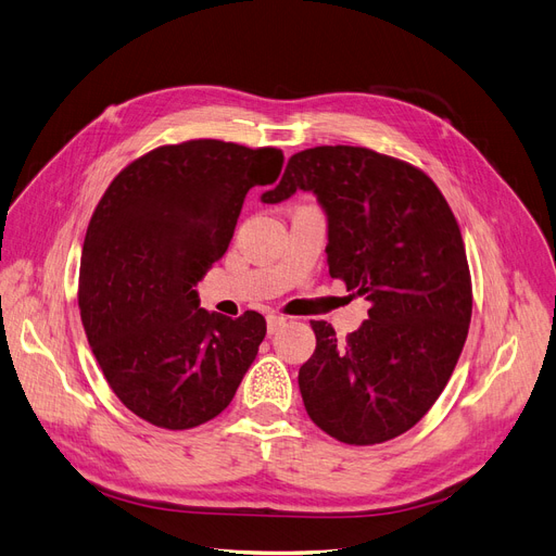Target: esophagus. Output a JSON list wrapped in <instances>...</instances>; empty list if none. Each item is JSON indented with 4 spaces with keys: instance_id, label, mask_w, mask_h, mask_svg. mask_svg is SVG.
Here are the masks:
<instances>
[{
    "instance_id": "1",
    "label": "esophagus",
    "mask_w": 556,
    "mask_h": 556,
    "mask_svg": "<svg viewBox=\"0 0 556 556\" xmlns=\"http://www.w3.org/2000/svg\"><path fill=\"white\" fill-rule=\"evenodd\" d=\"M283 325H286V318H283V316H267V334L279 332Z\"/></svg>"
}]
</instances>
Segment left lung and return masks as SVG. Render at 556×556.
<instances>
[{"instance_id": "left-lung-1", "label": "left lung", "mask_w": 556, "mask_h": 556, "mask_svg": "<svg viewBox=\"0 0 556 556\" xmlns=\"http://www.w3.org/2000/svg\"><path fill=\"white\" fill-rule=\"evenodd\" d=\"M312 192L327 215V265L371 309L337 339L312 320L316 351L300 366L312 421L345 444H378L413 428L442 394L471 318L458 222L413 164L362 147L295 153L263 203Z\"/></svg>"}]
</instances>
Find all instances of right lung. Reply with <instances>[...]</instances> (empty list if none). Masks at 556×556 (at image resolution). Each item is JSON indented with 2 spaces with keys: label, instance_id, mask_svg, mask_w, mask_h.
I'll return each mask as SVG.
<instances>
[{
  "label": "right lung",
  "instance_id": "right-lung-1",
  "mask_svg": "<svg viewBox=\"0 0 556 556\" xmlns=\"http://www.w3.org/2000/svg\"><path fill=\"white\" fill-rule=\"evenodd\" d=\"M283 167L279 149L194 139L128 164L89 222L79 314L121 403L143 421L185 430L236 396L265 318L201 309L197 283L229 247L242 201Z\"/></svg>",
  "mask_w": 556,
  "mask_h": 556
}]
</instances>
